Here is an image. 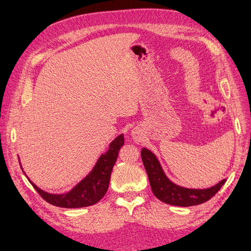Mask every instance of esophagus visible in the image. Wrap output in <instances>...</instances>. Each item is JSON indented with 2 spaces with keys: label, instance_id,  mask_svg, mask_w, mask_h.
I'll list each match as a JSON object with an SVG mask.
<instances>
[{
  "label": "esophagus",
  "instance_id": "1",
  "mask_svg": "<svg viewBox=\"0 0 251 251\" xmlns=\"http://www.w3.org/2000/svg\"><path fill=\"white\" fill-rule=\"evenodd\" d=\"M132 137H133V140H134L136 143H139V142L141 141V135H140L139 130H136V129H134V130H132Z\"/></svg>",
  "mask_w": 251,
  "mask_h": 251
}]
</instances>
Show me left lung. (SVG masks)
Instances as JSON below:
<instances>
[{"label": "left lung", "mask_w": 251, "mask_h": 251, "mask_svg": "<svg viewBox=\"0 0 251 251\" xmlns=\"http://www.w3.org/2000/svg\"><path fill=\"white\" fill-rule=\"evenodd\" d=\"M141 155L153 194L156 198L167 204L175 206L201 204L211 199L226 181V179H223L207 189L184 188L169 179L160 165L159 159L151 150L143 148Z\"/></svg>", "instance_id": "8db88e82"}]
</instances>
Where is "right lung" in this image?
Masks as SVG:
<instances>
[{
	"mask_svg": "<svg viewBox=\"0 0 251 251\" xmlns=\"http://www.w3.org/2000/svg\"><path fill=\"white\" fill-rule=\"evenodd\" d=\"M124 145V134L121 133L109 145L107 150L100 155L95 166L83 179L67 193L52 194L38 188L26 175L30 183L47 202L59 207L78 208L96 204L106 194L110 180V174L118 158L119 150ZM20 160V158H19ZM20 165L23 170L21 160Z\"/></svg>",
	"mask_w": 251,
	"mask_h": 251,
	"instance_id": "right-lung-1",
	"label": "right lung"
}]
</instances>
